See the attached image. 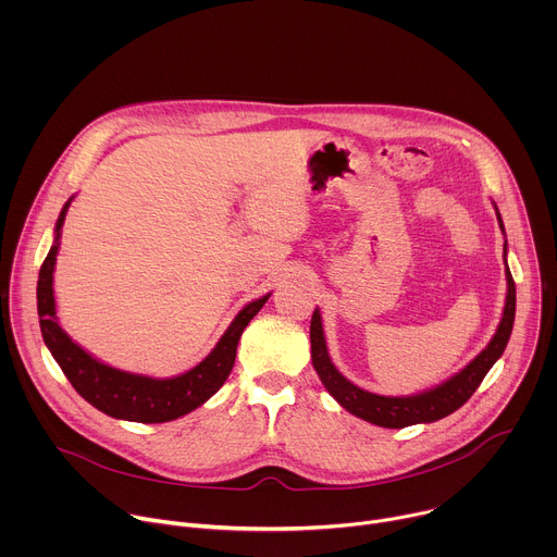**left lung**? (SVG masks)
Returning a JSON list of instances; mask_svg holds the SVG:
<instances>
[{
	"instance_id": "left-lung-1",
	"label": "left lung",
	"mask_w": 557,
	"mask_h": 557,
	"mask_svg": "<svg viewBox=\"0 0 557 557\" xmlns=\"http://www.w3.org/2000/svg\"><path fill=\"white\" fill-rule=\"evenodd\" d=\"M500 220V213H498ZM503 226V220H500ZM505 231V228H503ZM507 249V243H505ZM507 304L500 326L490 342V346L475 357L465 370H460L456 376L445 381L443 385L417 394V396H379L372 392H366L350 383L346 376L337 372L333 366L329 350H326V339H324V329H322V317L320 310L312 312L310 320V355H312V366L320 374L322 383L326 389L344 406L350 414L374 423L379 428H392V430H401L408 425L417 423H432L438 421L451 412H456L460 406L469 401V396L475 392L490 372V368L500 359V355L507 348V342L511 337L513 329V317H516V282L511 277V271L507 267Z\"/></svg>"
}]
</instances>
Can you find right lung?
<instances>
[{
    "label": "right lung",
    "instance_id": "right-lung-1",
    "mask_svg": "<svg viewBox=\"0 0 557 557\" xmlns=\"http://www.w3.org/2000/svg\"><path fill=\"white\" fill-rule=\"evenodd\" d=\"M67 207H70V200L63 205L59 213L57 228H54L57 231L54 245L41 264L39 282H37V310H39L41 335L52 357L61 366L63 374L90 406H95L97 410L114 419H125L136 423H165L196 410L226 381L235 361L237 342H240L243 331L249 326V322L258 314V310L267 304L269 295L245 306L240 314L233 320V324L226 329L218 346L211 350V355L181 376L161 381V379L129 374V372L110 368L97 361L95 357H90L84 348H78L61 331L54 317L52 271H54L57 249H59V231L63 226Z\"/></svg>",
    "mask_w": 557,
    "mask_h": 557
}]
</instances>
